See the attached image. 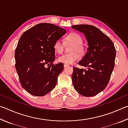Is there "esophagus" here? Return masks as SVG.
<instances>
[{
	"label": "esophagus",
	"mask_w": 128,
	"mask_h": 128,
	"mask_svg": "<svg viewBox=\"0 0 128 128\" xmlns=\"http://www.w3.org/2000/svg\"><path fill=\"white\" fill-rule=\"evenodd\" d=\"M68 66H68V64H64V68H66V67Z\"/></svg>",
	"instance_id": "esophagus-1"
}]
</instances>
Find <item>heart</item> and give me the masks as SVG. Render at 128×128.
Segmentation results:
<instances>
[{
    "label": "heart",
    "instance_id": "heart-1",
    "mask_svg": "<svg viewBox=\"0 0 128 128\" xmlns=\"http://www.w3.org/2000/svg\"><path fill=\"white\" fill-rule=\"evenodd\" d=\"M66 42H70L73 44L71 48L72 52L69 54H64L59 56L58 58V61L66 64H72L78 59L80 55L78 52H81L82 51V44L83 40L81 36L78 34L72 33L68 34L66 38ZM62 43L61 40H56L54 44V49L56 52L61 53L62 51Z\"/></svg>",
    "mask_w": 128,
    "mask_h": 128
}]
</instances>
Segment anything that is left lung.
<instances>
[{
  "label": "left lung",
  "mask_w": 128,
  "mask_h": 128,
  "mask_svg": "<svg viewBox=\"0 0 128 128\" xmlns=\"http://www.w3.org/2000/svg\"><path fill=\"white\" fill-rule=\"evenodd\" d=\"M72 27L84 34L88 46L78 62L88 68H73V85L80 94L94 96L102 92L110 81L114 66L116 50L110 38L94 26L81 24Z\"/></svg>",
  "instance_id": "1"
}]
</instances>
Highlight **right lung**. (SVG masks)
Wrapping results in <instances>:
<instances>
[{"label":"right lung","mask_w":128,"mask_h":128,"mask_svg":"<svg viewBox=\"0 0 128 128\" xmlns=\"http://www.w3.org/2000/svg\"><path fill=\"white\" fill-rule=\"evenodd\" d=\"M66 33L58 26L41 23L21 36L15 50V67L21 86L30 94L44 96L55 87L64 66L62 62L53 65L54 44Z\"/></svg>","instance_id":"obj_1"}]
</instances>
